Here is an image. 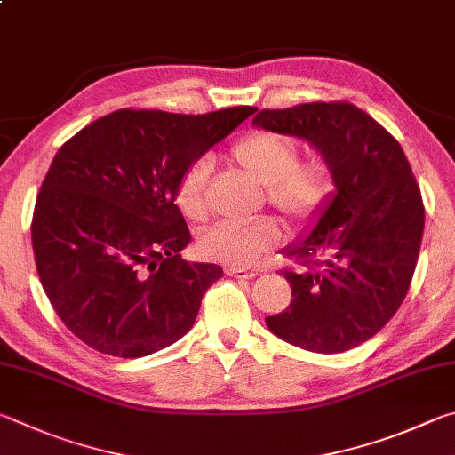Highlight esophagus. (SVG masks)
Masks as SVG:
<instances>
[{
  "instance_id": "34e87169",
  "label": "esophagus",
  "mask_w": 455,
  "mask_h": 455,
  "mask_svg": "<svg viewBox=\"0 0 455 455\" xmlns=\"http://www.w3.org/2000/svg\"><path fill=\"white\" fill-rule=\"evenodd\" d=\"M226 274L232 275V277H245V280H251V277H256L259 274V269L243 267V266H228Z\"/></svg>"
}]
</instances>
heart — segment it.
<instances>
[{"label": "heart", "mask_w": 455, "mask_h": 455, "mask_svg": "<svg viewBox=\"0 0 455 455\" xmlns=\"http://www.w3.org/2000/svg\"><path fill=\"white\" fill-rule=\"evenodd\" d=\"M232 162L266 186V199L285 220L306 223L322 210L333 191V167L323 156L299 157L298 141L275 132H253L232 149ZM210 165L197 159L186 167L175 186V204L191 221L207 215ZM282 228L261 215L250 221H220L199 237V251L207 259L229 266H250L261 253L275 248Z\"/></svg>", "instance_id": "b5f03b06"}]
</instances>
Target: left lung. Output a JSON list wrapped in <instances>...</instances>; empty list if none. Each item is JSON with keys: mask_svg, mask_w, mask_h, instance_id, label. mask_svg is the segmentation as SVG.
<instances>
[{"mask_svg": "<svg viewBox=\"0 0 455 455\" xmlns=\"http://www.w3.org/2000/svg\"><path fill=\"white\" fill-rule=\"evenodd\" d=\"M253 124L307 140L333 167L336 196L306 240L285 250L291 304L266 317L291 346L341 354L376 336L410 290L426 210L403 149L349 101L261 109Z\"/></svg>", "mask_w": 455, "mask_h": 455, "instance_id": "obj_1", "label": "left lung"}]
</instances>
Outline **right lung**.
Here are the masks:
<instances>
[{
	"instance_id": "obj_1",
	"label": "right lung",
	"mask_w": 455,
	"mask_h": 455,
	"mask_svg": "<svg viewBox=\"0 0 455 455\" xmlns=\"http://www.w3.org/2000/svg\"><path fill=\"white\" fill-rule=\"evenodd\" d=\"M253 111L125 108L60 148L36 199L31 243L47 299L84 344L143 357L191 330L204 293L223 272L181 258L191 234L175 186Z\"/></svg>"
}]
</instances>
